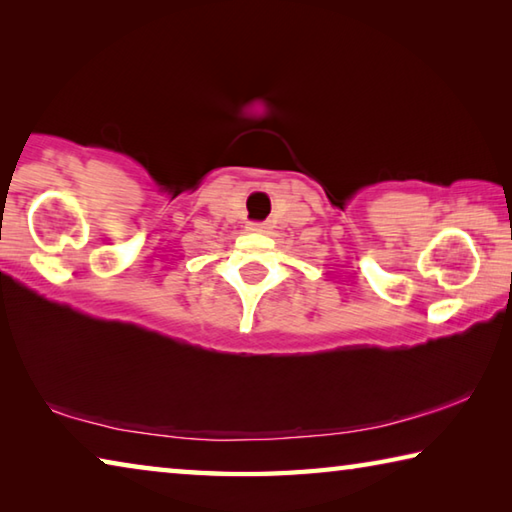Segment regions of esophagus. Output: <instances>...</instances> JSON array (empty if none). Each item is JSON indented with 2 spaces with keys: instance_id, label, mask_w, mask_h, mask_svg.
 I'll list each match as a JSON object with an SVG mask.
<instances>
[{
  "instance_id": "obj_1",
  "label": "esophagus",
  "mask_w": 512,
  "mask_h": 512,
  "mask_svg": "<svg viewBox=\"0 0 512 512\" xmlns=\"http://www.w3.org/2000/svg\"><path fill=\"white\" fill-rule=\"evenodd\" d=\"M248 230L250 232H266L268 223H248Z\"/></svg>"
}]
</instances>
